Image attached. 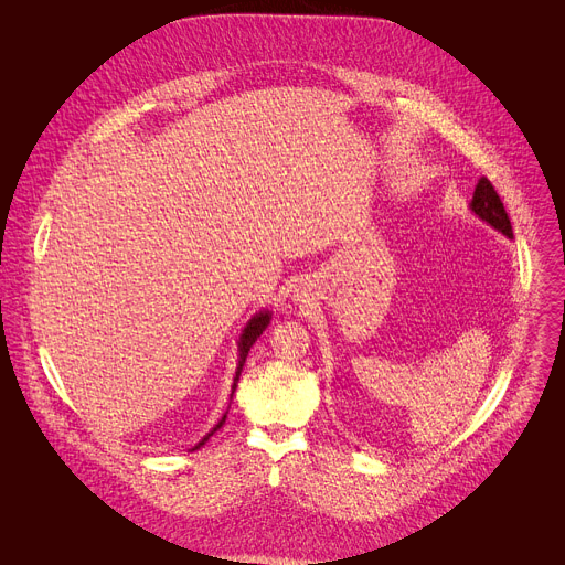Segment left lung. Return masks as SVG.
Returning <instances> with one entry per match:
<instances>
[{"instance_id": "left-lung-1", "label": "left lung", "mask_w": 565, "mask_h": 565, "mask_svg": "<svg viewBox=\"0 0 565 565\" xmlns=\"http://www.w3.org/2000/svg\"><path fill=\"white\" fill-rule=\"evenodd\" d=\"M471 212H476V216H480L482 221H487L493 230L502 232L504 236H514L511 232V223L509 216L504 212V204L500 200V195L495 193L493 184L487 178H480L473 191V200H471Z\"/></svg>"}]
</instances>
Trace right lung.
<instances>
[{"mask_svg":"<svg viewBox=\"0 0 565 565\" xmlns=\"http://www.w3.org/2000/svg\"><path fill=\"white\" fill-rule=\"evenodd\" d=\"M270 318H273V313L270 311H262V313H256L249 322H247V327L243 329V333H241V340H238V367H236V376H234V385H232V396H234V392H236V383H238V376H241V372H243V365H245V358H247V351H249V347L256 342V338H259L264 331H266V327L270 324ZM225 419H227V413L223 415V419L207 433L204 435L191 450H195V448H200V446H204L207 444V439L225 424Z\"/></svg>","mask_w":565,"mask_h":565,"instance_id":"right-lung-1","label":"right lung"}]
</instances>
